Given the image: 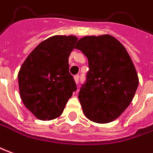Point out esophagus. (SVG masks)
Wrapping results in <instances>:
<instances>
[{
    "mask_svg": "<svg viewBox=\"0 0 153 153\" xmlns=\"http://www.w3.org/2000/svg\"><path fill=\"white\" fill-rule=\"evenodd\" d=\"M74 80H75V83L79 84V75H75L74 76Z\"/></svg>",
    "mask_w": 153,
    "mask_h": 153,
    "instance_id": "obj_1",
    "label": "esophagus"
}]
</instances>
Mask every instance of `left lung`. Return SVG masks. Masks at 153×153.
I'll return each instance as SVG.
<instances>
[{"instance_id": "1", "label": "left lung", "mask_w": 153, "mask_h": 153, "mask_svg": "<svg viewBox=\"0 0 153 153\" xmlns=\"http://www.w3.org/2000/svg\"><path fill=\"white\" fill-rule=\"evenodd\" d=\"M75 49L87 57L89 67L79 92L85 116L98 123L114 121L131 103L138 86L128 53L109 35L83 37Z\"/></svg>"}]
</instances>
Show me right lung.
I'll use <instances>...</instances> for the list:
<instances>
[{"label":"right lung","instance_id":"1","mask_svg":"<svg viewBox=\"0 0 153 153\" xmlns=\"http://www.w3.org/2000/svg\"><path fill=\"white\" fill-rule=\"evenodd\" d=\"M77 37L54 36L39 44L18 74L20 94L25 107L40 120L60 116L76 83L69 73V56Z\"/></svg>","mask_w":153,"mask_h":153}]
</instances>
